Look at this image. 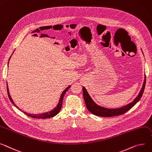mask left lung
Segmentation results:
<instances>
[{"instance_id": "1", "label": "left lung", "mask_w": 152, "mask_h": 152, "mask_svg": "<svg viewBox=\"0 0 152 152\" xmlns=\"http://www.w3.org/2000/svg\"><path fill=\"white\" fill-rule=\"evenodd\" d=\"M146 77L145 76L144 82L142 86L141 90L137 96L133 100V102L131 103L118 109H107L102 106H99L95 103H94V101L89 96L88 94L87 93V90L84 87H83V96L84 99V102L86 103V107L87 109L90 111L91 113H92L94 115L101 116V117H113L119 115H122L125 114L128 110H129L131 107H133L138 102L139 99L142 97L145 86V81H146Z\"/></svg>"}]
</instances>
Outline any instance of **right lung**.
I'll list each match as a JSON object with an SVG mask.
<instances>
[{
	"instance_id": "obj_1",
	"label": "right lung",
	"mask_w": 152,
	"mask_h": 152,
	"mask_svg": "<svg viewBox=\"0 0 152 152\" xmlns=\"http://www.w3.org/2000/svg\"><path fill=\"white\" fill-rule=\"evenodd\" d=\"M70 87V86H69L68 87H67L65 90L64 92H62L61 96H60V99H59V102H58V103L57 104V106L53 109L51 111H50V112L49 113H44V114H28L26 112H24V113L28 115V117H32V118H42V119H44V118H50V117H54L55 115H56L58 113L59 111L60 110V109H61L62 108V102H63V98H64V95L65 94L66 91L69 89V88ZM7 94H8V98L10 100V102H11L18 109H19L20 110H21V109H19V107L16 106V104L14 103L13 101L12 100L11 96H10V95L9 94V91H8V86H7Z\"/></svg>"
}]
</instances>
